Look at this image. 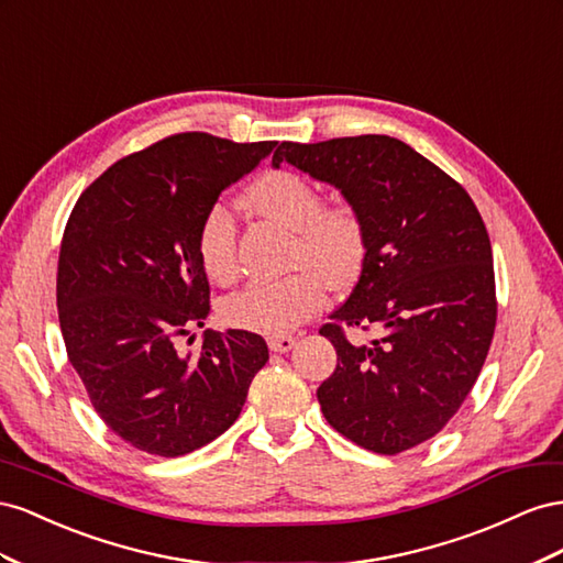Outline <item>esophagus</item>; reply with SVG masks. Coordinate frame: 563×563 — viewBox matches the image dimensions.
I'll return each mask as SVG.
<instances>
[{
	"mask_svg": "<svg viewBox=\"0 0 563 563\" xmlns=\"http://www.w3.org/2000/svg\"><path fill=\"white\" fill-rule=\"evenodd\" d=\"M297 344V340L292 334H276V336H268V349L276 351V353H287L292 346Z\"/></svg>",
	"mask_w": 563,
	"mask_h": 563,
	"instance_id": "obj_1",
	"label": "esophagus"
}]
</instances>
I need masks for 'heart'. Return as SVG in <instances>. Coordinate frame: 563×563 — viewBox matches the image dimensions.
Wrapping results in <instances>:
<instances>
[{
    "mask_svg": "<svg viewBox=\"0 0 563 563\" xmlns=\"http://www.w3.org/2000/svg\"><path fill=\"white\" fill-rule=\"evenodd\" d=\"M245 202L256 214L292 231L287 264L297 271L280 280L247 285L221 303V316L240 330L287 334L325 307V279L346 285L356 278L365 256L363 221L349 202L325 205L307 176L292 169L262 174L247 188ZM196 250L214 283L229 285L235 278V223L227 205L217 202L202 214Z\"/></svg>",
    "mask_w": 563,
    "mask_h": 563,
    "instance_id": "obj_1",
    "label": "heart"
}]
</instances>
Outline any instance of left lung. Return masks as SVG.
Listing matches in <instances>:
<instances>
[{"mask_svg": "<svg viewBox=\"0 0 563 563\" xmlns=\"http://www.w3.org/2000/svg\"><path fill=\"white\" fill-rule=\"evenodd\" d=\"M283 159L340 188L365 229L358 283L320 328L336 349L320 410L365 451L404 453L437 437L486 363L497 301L484 219L455 179L391 136L283 141L273 167ZM344 327L372 340L351 343Z\"/></svg>", "mask_w": 563, "mask_h": 563, "instance_id": "left-lung-1", "label": "left lung"}]
</instances>
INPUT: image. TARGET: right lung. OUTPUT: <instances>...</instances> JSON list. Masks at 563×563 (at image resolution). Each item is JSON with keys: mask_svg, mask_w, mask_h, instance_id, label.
Masks as SVG:
<instances>
[{"mask_svg": "<svg viewBox=\"0 0 563 563\" xmlns=\"http://www.w3.org/2000/svg\"><path fill=\"white\" fill-rule=\"evenodd\" d=\"M273 148L174 134L118 159L73 207L56 278L63 342L93 410L143 453L179 457L221 437L268 361L247 330H205L196 353L176 342L210 316L202 214Z\"/></svg>", "mask_w": 563, "mask_h": 563, "instance_id": "right-lung-1", "label": "right lung"}]
</instances>
